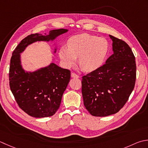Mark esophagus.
Instances as JSON below:
<instances>
[{
	"label": "esophagus",
	"instance_id": "esophagus-1",
	"mask_svg": "<svg viewBox=\"0 0 148 148\" xmlns=\"http://www.w3.org/2000/svg\"><path fill=\"white\" fill-rule=\"evenodd\" d=\"M71 77H75V78H78V77H79V76H78V75L76 74V73H74V72H72Z\"/></svg>",
	"mask_w": 148,
	"mask_h": 148
}]
</instances>
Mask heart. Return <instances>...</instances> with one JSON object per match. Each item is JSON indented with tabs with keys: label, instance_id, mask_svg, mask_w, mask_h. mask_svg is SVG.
Here are the masks:
<instances>
[{
	"label": "heart",
	"instance_id": "heart-1",
	"mask_svg": "<svg viewBox=\"0 0 148 148\" xmlns=\"http://www.w3.org/2000/svg\"><path fill=\"white\" fill-rule=\"evenodd\" d=\"M67 47H63L59 51V56L66 67L74 65L79 57L83 70L92 71L103 64L108 51V43L104 38L83 33L70 38Z\"/></svg>",
	"mask_w": 148,
	"mask_h": 148
}]
</instances>
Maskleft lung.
<instances>
[{
	"label": "left lung",
	"mask_w": 148,
	"mask_h": 148,
	"mask_svg": "<svg viewBox=\"0 0 148 148\" xmlns=\"http://www.w3.org/2000/svg\"><path fill=\"white\" fill-rule=\"evenodd\" d=\"M114 54L105 63L82 77L84 105L92 115L116 114L125 105L134 88L135 58L123 40L110 35Z\"/></svg>",
	"instance_id": "obj_1"
}]
</instances>
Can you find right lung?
<instances>
[{
	"instance_id": "right-lung-1",
	"label": "right lung",
	"mask_w": 148,
	"mask_h": 148,
	"mask_svg": "<svg viewBox=\"0 0 148 148\" xmlns=\"http://www.w3.org/2000/svg\"><path fill=\"white\" fill-rule=\"evenodd\" d=\"M67 31L60 29L50 31L46 36L31 34L23 39L13 52L9 72L10 89L18 106L30 116L50 117L56 112L70 81L71 71L53 63L35 72H25L20 54L28 45L37 41L53 40Z\"/></svg>"
}]
</instances>
